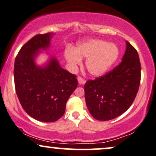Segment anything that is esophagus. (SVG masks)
<instances>
[{"mask_svg":"<svg viewBox=\"0 0 156 156\" xmlns=\"http://www.w3.org/2000/svg\"><path fill=\"white\" fill-rule=\"evenodd\" d=\"M78 83H79L80 84H85V83H86V80H84L81 76H78Z\"/></svg>","mask_w":156,"mask_h":156,"instance_id":"1","label":"esophagus"}]
</instances>
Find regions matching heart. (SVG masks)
<instances>
[{
	"instance_id": "obj_1",
	"label": "heart",
	"mask_w": 156,
	"mask_h": 156,
	"mask_svg": "<svg viewBox=\"0 0 156 156\" xmlns=\"http://www.w3.org/2000/svg\"><path fill=\"white\" fill-rule=\"evenodd\" d=\"M117 45L101 39H90L78 43L75 49L67 48L65 58L73 67L81 64V59L86 58V68L93 76L106 73L119 57Z\"/></svg>"
}]
</instances>
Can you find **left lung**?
<instances>
[{
    "label": "left lung",
    "instance_id": "8db88e82",
    "mask_svg": "<svg viewBox=\"0 0 156 156\" xmlns=\"http://www.w3.org/2000/svg\"><path fill=\"white\" fill-rule=\"evenodd\" d=\"M122 62L106 75L89 80L84 86L88 111L97 120L108 121L129 109L140 83L141 66L138 53L126 42Z\"/></svg>",
    "mask_w": 156,
    "mask_h": 156
}]
</instances>
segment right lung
I'll return each instance as SVG.
<instances>
[{
  "label": "right lung",
  "mask_w": 156,
  "mask_h": 156,
  "mask_svg": "<svg viewBox=\"0 0 156 156\" xmlns=\"http://www.w3.org/2000/svg\"><path fill=\"white\" fill-rule=\"evenodd\" d=\"M53 34H37L23 44L16 57L13 70L16 92L23 109L44 122L63 116L67 101L78 86L76 75L61 68L54 57L44 67L35 64V57L41 49L50 47Z\"/></svg>",
  "instance_id": "1"
}]
</instances>
